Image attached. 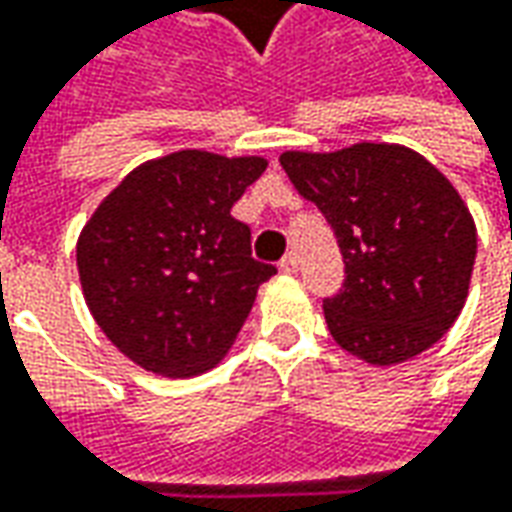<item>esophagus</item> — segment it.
Returning a JSON list of instances; mask_svg holds the SVG:
<instances>
[{"label":"esophagus","instance_id":"1","mask_svg":"<svg viewBox=\"0 0 512 512\" xmlns=\"http://www.w3.org/2000/svg\"><path fill=\"white\" fill-rule=\"evenodd\" d=\"M279 270H282V273H296V270H299V256H296V253H287L285 259L279 262Z\"/></svg>","mask_w":512,"mask_h":512}]
</instances>
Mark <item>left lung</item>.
<instances>
[{
	"instance_id": "obj_1",
	"label": "left lung",
	"mask_w": 512,
	"mask_h": 512,
	"mask_svg": "<svg viewBox=\"0 0 512 512\" xmlns=\"http://www.w3.org/2000/svg\"><path fill=\"white\" fill-rule=\"evenodd\" d=\"M279 162L342 247L344 287L325 299L336 344L390 367L439 342L462 313L476 262V222L442 170L390 142L285 150Z\"/></svg>"
}]
</instances>
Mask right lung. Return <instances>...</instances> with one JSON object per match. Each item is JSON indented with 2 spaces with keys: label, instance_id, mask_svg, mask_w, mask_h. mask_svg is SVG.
Segmentation results:
<instances>
[{
  "label": "right lung",
  "instance_id": "add662e5",
  "mask_svg": "<svg viewBox=\"0 0 512 512\" xmlns=\"http://www.w3.org/2000/svg\"><path fill=\"white\" fill-rule=\"evenodd\" d=\"M265 168V156L176 150L130 170L85 222L76 267L90 316L142 370L190 379L233 347L276 273L230 216Z\"/></svg>",
  "mask_w": 512,
  "mask_h": 512
}]
</instances>
